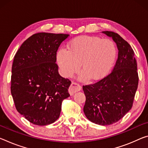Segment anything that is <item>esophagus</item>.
Returning <instances> with one entry per match:
<instances>
[{
  "label": "esophagus",
  "mask_w": 148,
  "mask_h": 148,
  "mask_svg": "<svg viewBox=\"0 0 148 148\" xmlns=\"http://www.w3.org/2000/svg\"><path fill=\"white\" fill-rule=\"evenodd\" d=\"M82 89V86L79 85V84H77L76 82H72L71 85H70L69 91L70 93V95H73L75 93L77 92V91H80Z\"/></svg>",
  "instance_id": "esophagus-1"
}]
</instances>
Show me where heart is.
<instances>
[{"label": "heart", "instance_id": "1", "mask_svg": "<svg viewBox=\"0 0 148 148\" xmlns=\"http://www.w3.org/2000/svg\"><path fill=\"white\" fill-rule=\"evenodd\" d=\"M68 49H60L57 55L60 71L65 77L82 71L79 79L85 81L101 79L109 72L115 60V45L109 39L83 36L68 44Z\"/></svg>", "mask_w": 148, "mask_h": 148}]
</instances>
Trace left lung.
Segmentation results:
<instances>
[{
  "mask_svg": "<svg viewBox=\"0 0 148 148\" xmlns=\"http://www.w3.org/2000/svg\"><path fill=\"white\" fill-rule=\"evenodd\" d=\"M102 33L116 43L118 58L109 75L95 84L83 86L86 98L84 112L91 122L105 126L118 122L131 109L139 78L134 52L128 42L116 33Z\"/></svg>",
  "mask_w": 148,
  "mask_h": 148,
  "instance_id": "1",
  "label": "left lung"
}]
</instances>
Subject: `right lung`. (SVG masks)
<instances>
[{"mask_svg":"<svg viewBox=\"0 0 148 148\" xmlns=\"http://www.w3.org/2000/svg\"><path fill=\"white\" fill-rule=\"evenodd\" d=\"M69 34L37 33L16 53L12 67L11 94L16 109L28 121L45 126L58 119L62 102L69 97V79L56 64L60 45Z\"/></svg>","mask_w":148,"mask_h":148,"instance_id":"1","label":"right lung"}]
</instances>
